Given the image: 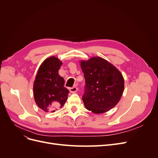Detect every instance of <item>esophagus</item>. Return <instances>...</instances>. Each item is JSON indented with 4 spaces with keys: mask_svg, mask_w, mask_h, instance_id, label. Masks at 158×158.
<instances>
[{
    "mask_svg": "<svg viewBox=\"0 0 158 158\" xmlns=\"http://www.w3.org/2000/svg\"><path fill=\"white\" fill-rule=\"evenodd\" d=\"M77 91H78V88H76V87H75V86L70 88V92L71 93H76V92H77Z\"/></svg>",
    "mask_w": 158,
    "mask_h": 158,
    "instance_id": "obj_1",
    "label": "esophagus"
}]
</instances>
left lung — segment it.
I'll list each match as a JSON object with an SVG mask.
<instances>
[{
    "label": "left lung",
    "mask_w": 158,
    "mask_h": 158,
    "mask_svg": "<svg viewBox=\"0 0 158 158\" xmlns=\"http://www.w3.org/2000/svg\"><path fill=\"white\" fill-rule=\"evenodd\" d=\"M85 84L82 100L88 110L94 113L107 112L118 103L124 91L121 72L101 57L81 60Z\"/></svg>",
    "instance_id": "1"
}]
</instances>
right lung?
I'll list each match as a JSON object with an SVG mask.
<instances>
[{"label": "right lung", "instance_id": "right-lung-1", "mask_svg": "<svg viewBox=\"0 0 158 158\" xmlns=\"http://www.w3.org/2000/svg\"><path fill=\"white\" fill-rule=\"evenodd\" d=\"M63 64L55 56H51L43 62L38 69L33 83V95L36 104L45 112H55L64 106L69 91L66 88L64 80L59 74Z\"/></svg>", "mask_w": 158, "mask_h": 158}]
</instances>
